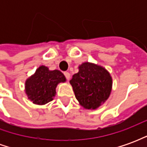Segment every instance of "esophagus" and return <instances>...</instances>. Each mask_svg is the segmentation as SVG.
<instances>
[{"label": "esophagus", "mask_w": 147, "mask_h": 147, "mask_svg": "<svg viewBox=\"0 0 147 147\" xmlns=\"http://www.w3.org/2000/svg\"><path fill=\"white\" fill-rule=\"evenodd\" d=\"M64 76H65V77H66V79H67V80H69V79H70L71 77V75L69 72H67V71H64Z\"/></svg>", "instance_id": "esophagus-1"}]
</instances>
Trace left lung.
<instances>
[{
	"instance_id": "left-lung-1",
	"label": "left lung",
	"mask_w": 147,
	"mask_h": 147,
	"mask_svg": "<svg viewBox=\"0 0 147 147\" xmlns=\"http://www.w3.org/2000/svg\"><path fill=\"white\" fill-rule=\"evenodd\" d=\"M76 98L83 108L95 109L109 98L113 80L105 68L85 62L80 65L79 72L70 80Z\"/></svg>"
}]
</instances>
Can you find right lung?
<instances>
[{"label":"right lung","instance_id":"add662e5","mask_svg":"<svg viewBox=\"0 0 147 147\" xmlns=\"http://www.w3.org/2000/svg\"><path fill=\"white\" fill-rule=\"evenodd\" d=\"M66 78L59 70H49L42 65L25 83V91L34 104L45 105L53 101L58 83H64Z\"/></svg>","mask_w":147,"mask_h":147}]
</instances>
